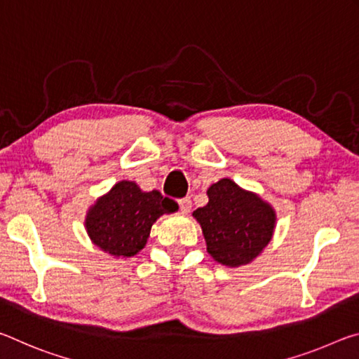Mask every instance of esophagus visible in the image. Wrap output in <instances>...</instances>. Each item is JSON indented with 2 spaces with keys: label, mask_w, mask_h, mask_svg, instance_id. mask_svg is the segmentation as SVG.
<instances>
[{
  "label": "esophagus",
  "mask_w": 359,
  "mask_h": 359,
  "mask_svg": "<svg viewBox=\"0 0 359 359\" xmlns=\"http://www.w3.org/2000/svg\"><path fill=\"white\" fill-rule=\"evenodd\" d=\"M178 205H180V210L183 211V213H189L191 208H192V202H191L189 197L178 198Z\"/></svg>",
  "instance_id": "34e87169"
}]
</instances>
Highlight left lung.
Returning a JSON list of instances; mask_svg holds the SVG:
<instances>
[{
  "instance_id": "1",
  "label": "left lung",
  "mask_w": 359,
  "mask_h": 359,
  "mask_svg": "<svg viewBox=\"0 0 359 359\" xmlns=\"http://www.w3.org/2000/svg\"><path fill=\"white\" fill-rule=\"evenodd\" d=\"M207 194L208 203L192 215L201 222L208 252L229 267L251 262L272 238L275 211L227 178L210 186Z\"/></svg>"
}]
</instances>
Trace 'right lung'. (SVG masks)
Wrapping results in <instances>:
<instances>
[{"mask_svg": "<svg viewBox=\"0 0 359 359\" xmlns=\"http://www.w3.org/2000/svg\"><path fill=\"white\" fill-rule=\"evenodd\" d=\"M176 210L178 205L158 191L143 192L132 181H121L89 210L87 233L109 255L132 257L144 248L158 216Z\"/></svg>", "mask_w": 359, "mask_h": 359, "instance_id": "obj_1", "label": "right lung"}]
</instances>
